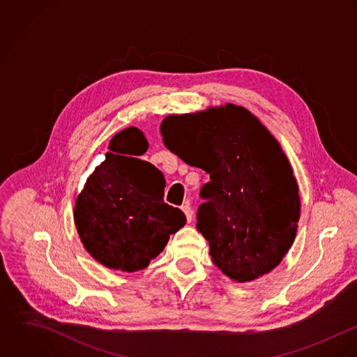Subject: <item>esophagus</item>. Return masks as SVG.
I'll return each mask as SVG.
<instances>
[{"label": "esophagus", "instance_id": "1", "mask_svg": "<svg viewBox=\"0 0 357 357\" xmlns=\"http://www.w3.org/2000/svg\"><path fill=\"white\" fill-rule=\"evenodd\" d=\"M182 211H183L185 215H186V220H188V222H190V220H192V218H193V210L190 208L189 203H186L185 206H182Z\"/></svg>", "mask_w": 357, "mask_h": 357}]
</instances>
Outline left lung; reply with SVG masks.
Instances as JSON below:
<instances>
[{
    "label": "left lung",
    "instance_id": "left-lung-1",
    "mask_svg": "<svg viewBox=\"0 0 357 357\" xmlns=\"http://www.w3.org/2000/svg\"><path fill=\"white\" fill-rule=\"evenodd\" d=\"M160 132L168 150L210 174L197 229L215 266L236 283L272 272L291 248L301 215L298 183L278 139L233 103L171 114Z\"/></svg>",
    "mask_w": 357,
    "mask_h": 357
}]
</instances>
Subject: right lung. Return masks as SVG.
Instances as JSON below:
<instances>
[{
	"label": "right lung",
	"instance_id": "1",
	"mask_svg": "<svg viewBox=\"0 0 357 357\" xmlns=\"http://www.w3.org/2000/svg\"><path fill=\"white\" fill-rule=\"evenodd\" d=\"M107 149L75 199L74 223L95 261L112 271L138 272L185 226L186 216L164 203L161 171L137 158L149 149L139 128L120 131Z\"/></svg>",
	"mask_w": 357,
	"mask_h": 357
}]
</instances>
